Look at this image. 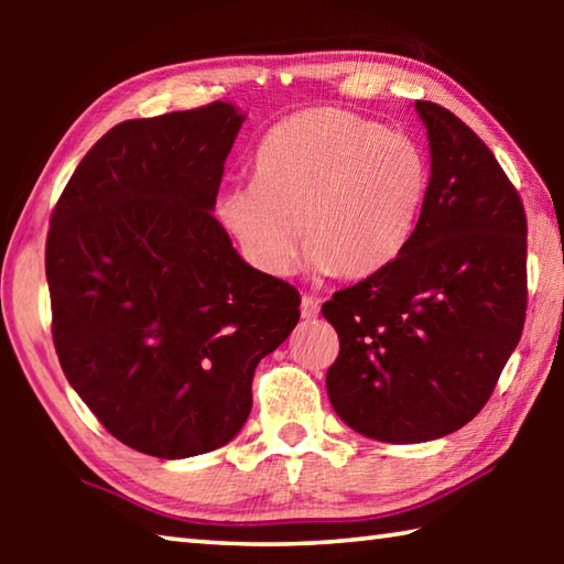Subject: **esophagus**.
<instances>
[{"mask_svg":"<svg viewBox=\"0 0 564 564\" xmlns=\"http://www.w3.org/2000/svg\"><path fill=\"white\" fill-rule=\"evenodd\" d=\"M318 313H321V301L316 299V295H303V299H301V316L305 321H311V318H316Z\"/></svg>","mask_w":564,"mask_h":564,"instance_id":"1","label":"esophagus"}]
</instances>
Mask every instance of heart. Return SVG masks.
I'll return each instance as SVG.
<instances>
[{
	"instance_id": "b5f03b06",
	"label": "heart",
	"mask_w": 564,
	"mask_h": 564,
	"mask_svg": "<svg viewBox=\"0 0 564 564\" xmlns=\"http://www.w3.org/2000/svg\"><path fill=\"white\" fill-rule=\"evenodd\" d=\"M251 178L226 191L216 214L243 259L275 279L293 273L301 234L318 273L366 279L386 269L413 236L431 186L415 141L333 107L271 129Z\"/></svg>"
}]
</instances>
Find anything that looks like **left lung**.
<instances>
[{
    "mask_svg": "<svg viewBox=\"0 0 564 564\" xmlns=\"http://www.w3.org/2000/svg\"><path fill=\"white\" fill-rule=\"evenodd\" d=\"M431 141V186L393 261L323 303L340 352L330 405L352 431L425 443L488 403L528 311V218L477 133L441 104L415 101Z\"/></svg>",
    "mask_w": 564,
    "mask_h": 564,
    "instance_id": "8db88e82",
    "label": "left lung"
}]
</instances>
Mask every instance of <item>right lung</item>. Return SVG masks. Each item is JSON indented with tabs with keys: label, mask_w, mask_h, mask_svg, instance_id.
<instances>
[{
	"label": "right lung",
	"mask_w": 564,
	"mask_h": 564,
	"mask_svg": "<svg viewBox=\"0 0 564 564\" xmlns=\"http://www.w3.org/2000/svg\"><path fill=\"white\" fill-rule=\"evenodd\" d=\"M246 113L121 121L62 191L46 236L62 370L133 451L212 453L251 413L256 366L291 336L301 295L248 265L214 218Z\"/></svg>",
	"instance_id": "add662e5"
}]
</instances>
